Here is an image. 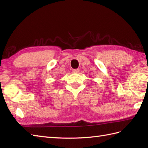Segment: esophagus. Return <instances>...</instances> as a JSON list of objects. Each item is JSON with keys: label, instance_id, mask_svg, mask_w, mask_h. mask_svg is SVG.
I'll return each instance as SVG.
<instances>
[{"label": "esophagus", "instance_id": "1", "mask_svg": "<svg viewBox=\"0 0 148 148\" xmlns=\"http://www.w3.org/2000/svg\"><path fill=\"white\" fill-rule=\"evenodd\" d=\"M73 72H74V73H77V72H79V69H73Z\"/></svg>", "mask_w": 148, "mask_h": 148}]
</instances>
